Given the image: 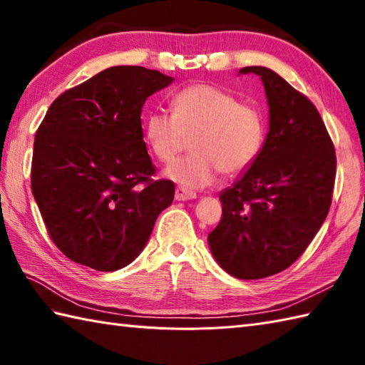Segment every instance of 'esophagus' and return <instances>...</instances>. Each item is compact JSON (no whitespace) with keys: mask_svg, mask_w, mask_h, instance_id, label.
Returning <instances> with one entry per match:
<instances>
[{"mask_svg":"<svg viewBox=\"0 0 365 365\" xmlns=\"http://www.w3.org/2000/svg\"><path fill=\"white\" fill-rule=\"evenodd\" d=\"M190 199H196V192L188 191L187 188L178 187L175 190V200H190Z\"/></svg>","mask_w":365,"mask_h":365,"instance_id":"esophagus-1","label":"esophagus"}]
</instances>
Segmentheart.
Returning <instances> with one entry per match:
<instances>
[{
    "label": "heart",
    "mask_w": 365,
    "mask_h": 365,
    "mask_svg": "<svg viewBox=\"0 0 365 365\" xmlns=\"http://www.w3.org/2000/svg\"><path fill=\"white\" fill-rule=\"evenodd\" d=\"M174 113L152 111L144 123L153 157L170 163L192 139L188 157L170 165L165 175L185 188H204L222 170L238 175L257 160L263 145V119L257 108L212 84H192L173 100Z\"/></svg>",
    "instance_id": "heart-1"
}]
</instances>
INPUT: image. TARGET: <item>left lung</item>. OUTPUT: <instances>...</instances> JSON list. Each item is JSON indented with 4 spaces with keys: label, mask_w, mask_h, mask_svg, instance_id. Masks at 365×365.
I'll return each mask as SVG.
<instances>
[{
    "label": "left lung",
    "mask_w": 365,
    "mask_h": 365,
    "mask_svg": "<svg viewBox=\"0 0 365 365\" xmlns=\"http://www.w3.org/2000/svg\"><path fill=\"white\" fill-rule=\"evenodd\" d=\"M259 75L269 130L251 168L220 196L222 216L208 234L215 260L238 279L281 273L306 251L327 220L336 152L314 103L267 67Z\"/></svg>",
    "instance_id": "8db88e82"
}]
</instances>
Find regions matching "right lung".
Listing matches in <instances>:
<instances>
[{"instance_id":"1","label":"right lung","mask_w":365,"mask_h":365,"mask_svg":"<svg viewBox=\"0 0 365 365\" xmlns=\"http://www.w3.org/2000/svg\"><path fill=\"white\" fill-rule=\"evenodd\" d=\"M173 76L115 66L61 94L36 131L31 188L48 235L71 260L97 271L133 262L174 183L153 180L141 111Z\"/></svg>"}]
</instances>
